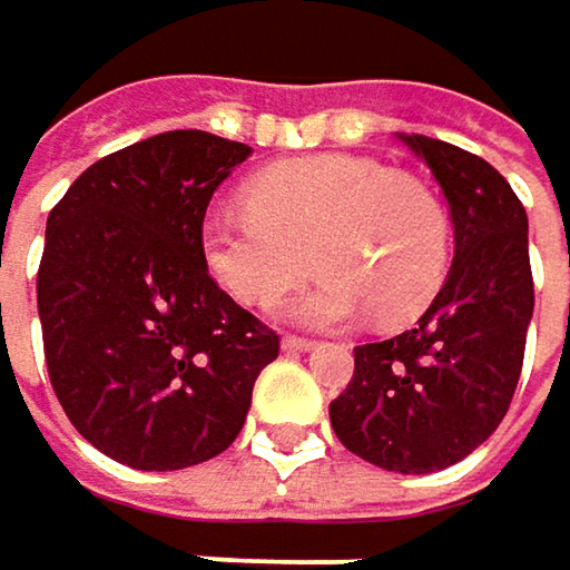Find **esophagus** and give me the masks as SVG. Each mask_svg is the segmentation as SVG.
<instances>
[{
    "label": "esophagus",
    "mask_w": 570,
    "mask_h": 570,
    "mask_svg": "<svg viewBox=\"0 0 570 570\" xmlns=\"http://www.w3.org/2000/svg\"><path fill=\"white\" fill-rule=\"evenodd\" d=\"M316 342L313 338H303V336H284V348L286 352H309Z\"/></svg>",
    "instance_id": "obj_1"
}]
</instances>
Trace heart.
Listing matches in <instances>:
<instances>
[{
  "label": "heart",
  "instance_id": "heart-1",
  "mask_svg": "<svg viewBox=\"0 0 570 570\" xmlns=\"http://www.w3.org/2000/svg\"><path fill=\"white\" fill-rule=\"evenodd\" d=\"M247 202L218 205L202 222L205 267L240 303H271L313 257L323 274L293 313L320 326L375 309L385 323H407L443 284L450 228L440 202L372 159L326 153L274 163L250 179Z\"/></svg>",
  "mask_w": 570,
  "mask_h": 570
}]
</instances>
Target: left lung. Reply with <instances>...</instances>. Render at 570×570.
Here are the masks:
<instances>
[{"label": "left lung", "instance_id": "left-lung-1", "mask_svg": "<svg viewBox=\"0 0 570 570\" xmlns=\"http://www.w3.org/2000/svg\"><path fill=\"white\" fill-rule=\"evenodd\" d=\"M453 222L450 274L414 330L355 345V372L330 404L355 456L394 473H434L470 456L505 417L535 306L529 218L487 159L404 136Z\"/></svg>", "mask_w": 570, "mask_h": 570}]
</instances>
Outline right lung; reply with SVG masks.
Listing matches in <instances>:
<instances>
[{"mask_svg": "<svg viewBox=\"0 0 570 570\" xmlns=\"http://www.w3.org/2000/svg\"><path fill=\"white\" fill-rule=\"evenodd\" d=\"M250 146L169 130L83 169L48 215L38 316L68 421L132 470L228 450L281 336L212 281L202 222Z\"/></svg>", "mask_w": 570, "mask_h": 570, "instance_id": "right-lung-1", "label": "right lung"}]
</instances>
